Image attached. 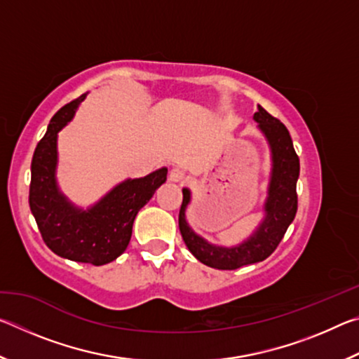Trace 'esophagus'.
Segmentation results:
<instances>
[{"label":"esophagus","instance_id":"esophagus-1","mask_svg":"<svg viewBox=\"0 0 359 359\" xmlns=\"http://www.w3.org/2000/svg\"><path fill=\"white\" fill-rule=\"evenodd\" d=\"M184 180H185V174H184V171H182V169H179V168H174L171 172H169V182H172V184H184Z\"/></svg>","mask_w":359,"mask_h":359}]
</instances>
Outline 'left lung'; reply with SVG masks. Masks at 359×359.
I'll return each mask as SVG.
<instances>
[{"label": "left lung", "mask_w": 359, "mask_h": 359, "mask_svg": "<svg viewBox=\"0 0 359 359\" xmlns=\"http://www.w3.org/2000/svg\"><path fill=\"white\" fill-rule=\"evenodd\" d=\"M253 120L258 123V130L269 145L272 165L263 208L264 217L245 241L233 247H223L210 244L203 236L194 233L187 222L191 191L190 188L182 190L184 201L179 214L182 238L194 258L214 269L231 271L266 259L280 244L297 210L296 184L299 177V158L296 155L287 126L261 106H258V112H255Z\"/></svg>", "instance_id": "1"}]
</instances>
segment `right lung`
I'll use <instances>...</instances> for the list:
<instances>
[{
    "label": "right lung",
    "mask_w": 359,
    "mask_h": 359,
    "mask_svg": "<svg viewBox=\"0 0 359 359\" xmlns=\"http://www.w3.org/2000/svg\"><path fill=\"white\" fill-rule=\"evenodd\" d=\"M87 93L53 115L34 150L29 185V209L42 239L58 257L102 266L117 259L130 244L137 212L166 182L168 168L145 177L126 179L100 201L83 209L71 203L57 182L58 133L74 117Z\"/></svg>",
    "instance_id": "right-lung-1"
}]
</instances>
